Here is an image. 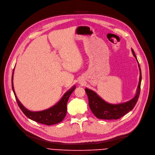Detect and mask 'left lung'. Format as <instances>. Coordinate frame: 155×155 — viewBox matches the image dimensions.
<instances>
[{
    "label": "left lung",
    "instance_id": "1",
    "mask_svg": "<svg viewBox=\"0 0 155 155\" xmlns=\"http://www.w3.org/2000/svg\"><path fill=\"white\" fill-rule=\"evenodd\" d=\"M131 51L133 56L138 63L133 49ZM138 67L140 69V80L136 93L135 96L128 101L116 104H110L106 102L93 90L87 87L85 89L89 99V107L96 117L101 120H117L133 110L138 101L140 93L141 72L139 64Z\"/></svg>",
    "mask_w": 155,
    "mask_h": 155
}]
</instances>
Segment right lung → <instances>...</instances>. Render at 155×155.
Segmentation results:
<instances>
[{
  "label": "right lung",
  "mask_w": 155,
  "mask_h": 155,
  "mask_svg": "<svg viewBox=\"0 0 155 155\" xmlns=\"http://www.w3.org/2000/svg\"><path fill=\"white\" fill-rule=\"evenodd\" d=\"M14 71L12 76V87L13 92L14 93L15 99L17 102L18 105L24 114L29 119L43 124L46 125H52L61 122L64 118L65 117L67 113V103L69 99V96L72 94V93L74 91L76 86H72L70 89H69L67 92L64 93L63 96L59 101L53 106L41 111H31L26 109L22 103L19 101L18 99L15 91L14 89V84H13V75H14Z\"/></svg>",
  "instance_id": "obj_1"
}]
</instances>
